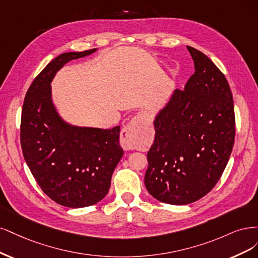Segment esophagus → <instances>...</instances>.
<instances>
[{
	"label": "esophagus",
	"instance_id": "1",
	"mask_svg": "<svg viewBox=\"0 0 258 258\" xmlns=\"http://www.w3.org/2000/svg\"><path fill=\"white\" fill-rule=\"evenodd\" d=\"M141 121V115H135L121 132L120 143L124 150H133L135 149V140L138 136V124Z\"/></svg>",
	"mask_w": 258,
	"mask_h": 258
}]
</instances>
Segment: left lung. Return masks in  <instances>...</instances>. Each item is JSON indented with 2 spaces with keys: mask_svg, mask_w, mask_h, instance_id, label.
<instances>
[{
  "mask_svg": "<svg viewBox=\"0 0 258 258\" xmlns=\"http://www.w3.org/2000/svg\"><path fill=\"white\" fill-rule=\"evenodd\" d=\"M195 73L154 120L145 185L157 201L187 205L207 195L225 169L235 141L234 101L224 74L187 46Z\"/></svg>",
  "mask_w": 258,
  "mask_h": 258,
  "instance_id": "1",
  "label": "left lung"
}]
</instances>
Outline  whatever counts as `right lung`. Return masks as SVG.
I'll return each instance as SVG.
<instances>
[{
    "label": "right lung",
    "mask_w": 258,
    "mask_h": 258,
    "mask_svg": "<svg viewBox=\"0 0 258 258\" xmlns=\"http://www.w3.org/2000/svg\"><path fill=\"white\" fill-rule=\"evenodd\" d=\"M96 49L56 56L32 82L24 97L20 141L23 157L43 192L69 208L92 206L107 195L123 155L120 126L110 130L71 125L52 103L56 72Z\"/></svg>",
    "instance_id": "add662e5"
}]
</instances>
